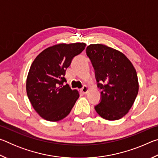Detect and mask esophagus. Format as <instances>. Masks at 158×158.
<instances>
[{"mask_svg": "<svg viewBox=\"0 0 158 158\" xmlns=\"http://www.w3.org/2000/svg\"><path fill=\"white\" fill-rule=\"evenodd\" d=\"M81 91L82 92V93H84V94H85L88 91H89V87L86 86V85H84V87L82 88L81 89Z\"/></svg>", "mask_w": 158, "mask_h": 158, "instance_id": "1", "label": "esophagus"}]
</instances>
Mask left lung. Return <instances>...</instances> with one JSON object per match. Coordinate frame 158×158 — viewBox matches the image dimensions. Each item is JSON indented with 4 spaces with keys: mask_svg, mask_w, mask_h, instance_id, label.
Masks as SVG:
<instances>
[{
    "mask_svg": "<svg viewBox=\"0 0 158 158\" xmlns=\"http://www.w3.org/2000/svg\"><path fill=\"white\" fill-rule=\"evenodd\" d=\"M85 52L102 90L101 101L95 106V111L108 121L121 118L128 113L138 94L136 69L123 53L105 44H90Z\"/></svg>",
    "mask_w": 158,
    "mask_h": 158,
    "instance_id": "1",
    "label": "left lung"
}]
</instances>
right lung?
<instances>
[{"mask_svg": "<svg viewBox=\"0 0 158 158\" xmlns=\"http://www.w3.org/2000/svg\"><path fill=\"white\" fill-rule=\"evenodd\" d=\"M84 42L58 44L47 48L35 58L26 79V93L35 110L49 121L65 118L79 97L65 78L73 58L85 49Z\"/></svg>", "mask_w": 158, "mask_h": 158, "instance_id": "1", "label": "right lung"}]
</instances>
